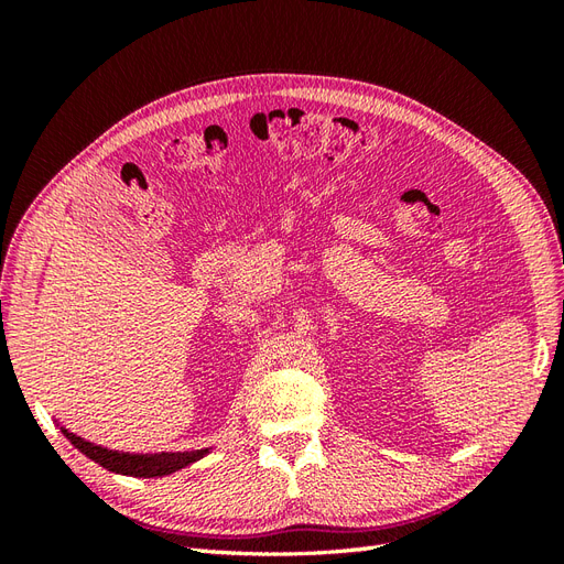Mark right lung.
I'll return each mask as SVG.
<instances>
[{
  "instance_id": "right-lung-1",
  "label": "right lung",
  "mask_w": 564,
  "mask_h": 564,
  "mask_svg": "<svg viewBox=\"0 0 564 564\" xmlns=\"http://www.w3.org/2000/svg\"><path fill=\"white\" fill-rule=\"evenodd\" d=\"M87 447V445H82ZM89 456L94 460H98L100 466L122 473V475H133V477H158V475H169L178 468H183L187 464V458H178V456H160V458H145V460H135L133 458H122L117 454H110L106 449H87Z\"/></svg>"
}]
</instances>
